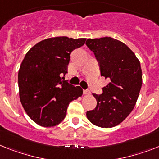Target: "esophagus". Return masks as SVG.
<instances>
[{
	"mask_svg": "<svg viewBox=\"0 0 159 159\" xmlns=\"http://www.w3.org/2000/svg\"><path fill=\"white\" fill-rule=\"evenodd\" d=\"M83 93H84V95H89V94H90V91L88 90V89H84V90L83 91Z\"/></svg>",
	"mask_w": 159,
	"mask_h": 159,
	"instance_id": "esophagus-1",
	"label": "esophagus"
}]
</instances>
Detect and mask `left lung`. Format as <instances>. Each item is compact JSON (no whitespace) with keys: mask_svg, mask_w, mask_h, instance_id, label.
<instances>
[{"mask_svg":"<svg viewBox=\"0 0 159 159\" xmlns=\"http://www.w3.org/2000/svg\"><path fill=\"white\" fill-rule=\"evenodd\" d=\"M100 66L101 75L110 83L102 94L93 93L96 108L87 111L89 121L101 128H113L124 121L134 108L142 85L140 61L123 42L111 37L88 39Z\"/></svg>","mask_w":159,"mask_h":159,"instance_id":"1","label":"left lung"}]
</instances>
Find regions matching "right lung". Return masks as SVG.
<instances>
[{
	"instance_id": "1",
	"label": "right lung",
	"mask_w": 159,
	"mask_h": 159,
	"mask_svg": "<svg viewBox=\"0 0 159 159\" xmlns=\"http://www.w3.org/2000/svg\"><path fill=\"white\" fill-rule=\"evenodd\" d=\"M86 39L66 36L48 38L27 53L18 70L19 98L27 115L42 127H53L66 115L71 101L83 89L64 80L70 53Z\"/></svg>"
}]
</instances>
